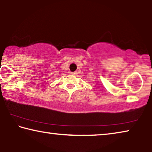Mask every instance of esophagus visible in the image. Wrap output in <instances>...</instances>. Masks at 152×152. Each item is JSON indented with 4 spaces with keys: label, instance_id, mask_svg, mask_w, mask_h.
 <instances>
[{
    "label": "esophagus",
    "instance_id": "34e87169",
    "mask_svg": "<svg viewBox=\"0 0 152 152\" xmlns=\"http://www.w3.org/2000/svg\"><path fill=\"white\" fill-rule=\"evenodd\" d=\"M71 74H72V75H76L77 72H71Z\"/></svg>",
    "mask_w": 152,
    "mask_h": 152
}]
</instances>
